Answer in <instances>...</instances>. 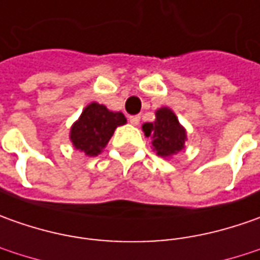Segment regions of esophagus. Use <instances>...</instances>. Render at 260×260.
Instances as JSON below:
<instances>
[{"instance_id": "esophagus-1", "label": "esophagus", "mask_w": 260, "mask_h": 260, "mask_svg": "<svg viewBox=\"0 0 260 260\" xmlns=\"http://www.w3.org/2000/svg\"><path fill=\"white\" fill-rule=\"evenodd\" d=\"M139 121H141V116L139 115H134V116H129V122L132 125H135V126H138Z\"/></svg>"}]
</instances>
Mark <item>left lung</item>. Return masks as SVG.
Here are the masks:
<instances>
[{
  "mask_svg": "<svg viewBox=\"0 0 260 260\" xmlns=\"http://www.w3.org/2000/svg\"><path fill=\"white\" fill-rule=\"evenodd\" d=\"M142 131L147 138H151L152 149L158 157L171 158L185 148L187 131L168 106L157 109L155 121L145 122Z\"/></svg>",
  "mask_w": 260,
  "mask_h": 260,
  "instance_id": "8db88e82",
  "label": "left lung"
}]
</instances>
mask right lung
Masks as SVG:
<instances>
[{
  "mask_svg": "<svg viewBox=\"0 0 260 260\" xmlns=\"http://www.w3.org/2000/svg\"><path fill=\"white\" fill-rule=\"evenodd\" d=\"M125 123L126 118L122 112H113L105 105L92 102L72 125L69 137L75 149L83 152L86 157H96L108 145L115 129Z\"/></svg>",
  "mask_w": 260,
  "mask_h": 260,
  "instance_id": "obj_1",
  "label": "right lung"
}]
</instances>
